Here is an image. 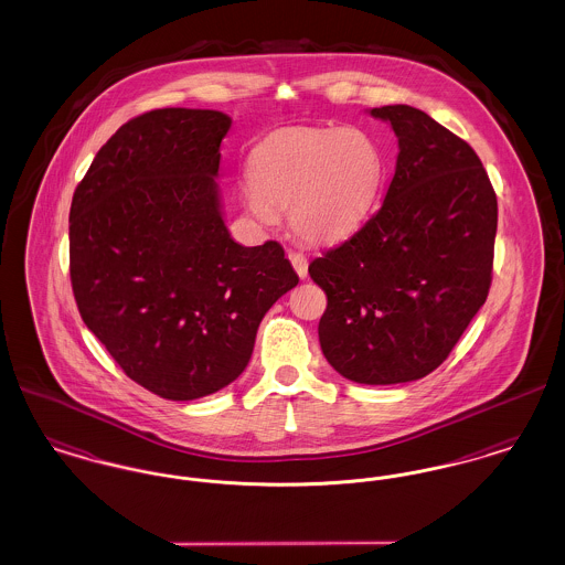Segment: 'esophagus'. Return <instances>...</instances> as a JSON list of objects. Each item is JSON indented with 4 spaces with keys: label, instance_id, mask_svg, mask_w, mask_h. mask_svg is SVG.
<instances>
[{
    "label": "esophagus",
    "instance_id": "esophagus-1",
    "mask_svg": "<svg viewBox=\"0 0 565 565\" xmlns=\"http://www.w3.org/2000/svg\"><path fill=\"white\" fill-rule=\"evenodd\" d=\"M288 258H290V263H292V267H295L296 275H298L300 279H305V277H307V273H309L307 256H305L302 252H295V249H290V252H288Z\"/></svg>",
    "mask_w": 565,
    "mask_h": 565
}]
</instances>
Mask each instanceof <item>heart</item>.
<instances>
[{
    "label": "heart",
    "instance_id": "1",
    "mask_svg": "<svg viewBox=\"0 0 565 565\" xmlns=\"http://www.w3.org/2000/svg\"><path fill=\"white\" fill-rule=\"evenodd\" d=\"M385 178L383 152L360 129H288L270 135L249 159L245 210L273 226L277 210L305 242L337 243L364 226Z\"/></svg>",
    "mask_w": 565,
    "mask_h": 565
}]
</instances>
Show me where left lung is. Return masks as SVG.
<instances>
[{
    "instance_id": "obj_1",
    "label": "left lung",
    "mask_w": 565,
    "mask_h": 565,
    "mask_svg": "<svg viewBox=\"0 0 565 565\" xmlns=\"http://www.w3.org/2000/svg\"><path fill=\"white\" fill-rule=\"evenodd\" d=\"M398 159L385 201L351 239L309 265L328 296L320 345L366 385L438 369L489 295L498 199L477 152L422 109L383 106Z\"/></svg>"
}]
</instances>
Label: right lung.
<instances>
[{
  "label": "right lung",
  "instance_id": "add662e5",
  "mask_svg": "<svg viewBox=\"0 0 565 565\" xmlns=\"http://www.w3.org/2000/svg\"><path fill=\"white\" fill-rule=\"evenodd\" d=\"M231 118L164 108L122 125L70 210V275L82 320L135 383L194 401L247 366L258 326L298 284L284 247H243L215 175Z\"/></svg>",
  "mask_w": 565,
  "mask_h": 565
}]
</instances>
